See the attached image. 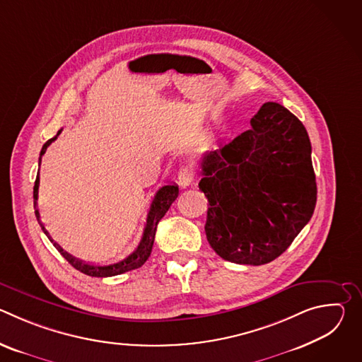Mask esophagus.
<instances>
[{"label": "esophagus", "instance_id": "34e87169", "mask_svg": "<svg viewBox=\"0 0 362 362\" xmlns=\"http://www.w3.org/2000/svg\"><path fill=\"white\" fill-rule=\"evenodd\" d=\"M177 180H179V185L183 186V187L192 185L193 180H194V172H193V169H192L190 166H183V168H180V170H179V173H177Z\"/></svg>", "mask_w": 362, "mask_h": 362}]
</instances>
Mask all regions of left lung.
<instances>
[{"instance_id": "obj_1", "label": "left lung", "mask_w": 362, "mask_h": 362, "mask_svg": "<svg viewBox=\"0 0 362 362\" xmlns=\"http://www.w3.org/2000/svg\"><path fill=\"white\" fill-rule=\"evenodd\" d=\"M252 129L202 159L204 232L225 261L264 265L282 255L313 218L317 182L306 129L268 101Z\"/></svg>"}]
</instances>
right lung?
<instances>
[{"label":"right lung","mask_w":362,"mask_h":362,"mask_svg":"<svg viewBox=\"0 0 362 362\" xmlns=\"http://www.w3.org/2000/svg\"><path fill=\"white\" fill-rule=\"evenodd\" d=\"M62 133V130H59L57 136ZM57 136H54L53 139H49L44 143L41 151H40V159H38V163H41V158L42 154L45 153L47 147L53 143ZM38 185H40V177L37 175V179H35V183H34V192H33V196H34V208H35V218L37 221L40 222V226L42 229V232L48 236L49 242L53 243L59 252L66 257V261L73 267L76 268L77 271L88 275V276H95V278H106V276H116V275H120V274H124V272H129V271H133V269H137L140 268L147 259L148 256L151 253V247H153V242H154V235H156V229H158V223L160 222V219L166 215V212L169 211L170 204L176 200L177 194H179V186L177 185H166L163 187H160L156 193V196H154L151 204H150V209H148V214H147V219H146V226H144V230H143V236H141V240L139 243V246L136 247V250L133 253H130L127 257H124L123 261L117 262V264H112V265H91V264H86L80 259H77V257L71 256L70 253H67L66 250H63V247H60L59 243H56L53 239H51V236L48 235V232L45 230V228L42 226L41 221H40V212L37 209V199H38Z\"/></svg>","instance_id":"add662e5"}]
</instances>
